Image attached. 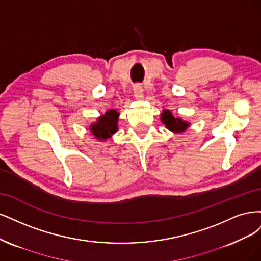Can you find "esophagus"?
I'll use <instances>...</instances> for the list:
<instances>
[{"label":"esophagus","instance_id":"esophagus-1","mask_svg":"<svg viewBox=\"0 0 261 261\" xmlns=\"http://www.w3.org/2000/svg\"><path fill=\"white\" fill-rule=\"evenodd\" d=\"M133 94H134V97L138 99L143 98V89H142V86L139 85V83L138 85L133 86Z\"/></svg>","mask_w":261,"mask_h":261}]
</instances>
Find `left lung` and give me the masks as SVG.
<instances>
[{"label":"left lung","instance_id":"8db88e82","mask_svg":"<svg viewBox=\"0 0 261 261\" xmlns=\"http://www.w3.org/2000/svg\"><path fill=\"white\" fill-rule=\"evenodd\" d=\"M161 120L166 125L168 130H170L174 133L184 132L190 125V122L184 121L179 117H174L169 109H164L161 115Z\"/></svg>","mask_w":261,"mask_h":261}]
</instances>
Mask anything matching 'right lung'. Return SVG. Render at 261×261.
<instances>
[{
    "label": "right lung",
    "mask_w": 261,
    "mask_h": 261,
    "mask_svg": "<svg viewBox=\"0 0 261 261\" xmlns=\"http://www.w3.org/2000/svg\"><path fill=\"white\" fill-rule=\"evenodd\" d=\"M119 113L116 109H109L104 115L98 117L96 122L92 123L90 130L92 134L100 141H105L111 138L118 130Z\"/></svg>",
    "instance_id": "1"
}]
</instances>
